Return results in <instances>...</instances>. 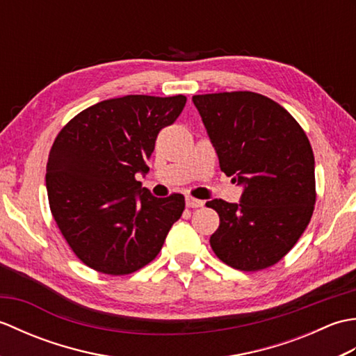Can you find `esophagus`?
Instances as JSON below:
<instances>
[{
    "mask_svg": "<svg viewBox=\"0 0 356 356\" xmlns=\"http://www.w3.org/2000/svg\"><path fill=\"white\" fill-rule=\"evenodd\" d=\"M185 202H186V207L188 208H200V207H203V200L194 199V197H191V195H188V197L185 199Z\"/></svg>",
    "mask_w": 356,
    "mask_h": 356,
    "instance_id": "34e87169",
    "label": "esophagus"
}]
</instances>
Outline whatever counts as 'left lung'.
<instances>
[{"label": "left lung", "mask_w": 356, "mask_h": 356, "mask_svg": "<svg viewBox=\"0 0 356 356\" xmlns=\"http://www.w3.org/2000/svg\"><path fill=\"white\" fill-rule=\"evenodd\" d=\"M220 170L243 186L240 203H207L220 217L209 243L245 272L274 266L307 228L316 200L314 151L291 113L254 92L193 96Z\"/></svg>", "instance_id": "obj_1"}]
</instances>
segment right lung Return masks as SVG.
Listing matches in <instances>:
<instances>
[{
	"label": "right lung",
	"instance_id": "add662e5",
	"mask_svg": "<svg viewBox=\"0 0 356 356\" xmlns=\"http://www.w3.org/2000/svg\"><path fill=\"white\" fill-rule=\"evenodd\" d=\"M184 95H128L74 116L53 142L45 185L59 231L101 274L128 275L153 261L185 209L182 194L157 199L136 180L159 131L174 124Z\"/></svg>",
	"mask_w": 356,
	"mask_h": 356
}]
</instances>
